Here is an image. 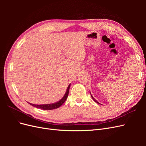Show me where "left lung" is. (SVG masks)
I'll use <instances>...</instances> for the list:
<instances>
[{
    "mask_svg": "<svg viewBox=\"0 0 146 146\" xmlns=\"http://www.w3.org/2000/svg\"><path fill=\"white\" fill-rule=\"evenodd\" d=\"M90 93H91V92H90ZM91 98H92V99H93V100H94V102H96L97 104H100V103H99V102H98V101H97V100H96V99H94V98H93V97H92V96L91 95Z\"/></svg>",
    "mask_w": 146,
    "mask_h": 146,
    "instance_id": "obj_1",
    "label": "left lung"
}]
</instances>
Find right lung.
Masks as SVG:
<instances>
[{
	"label": "right lung",
	"instance_id": "obj_1",
	"mask_svg": "<svg viewBox=\"0 0 146 146\" xmlns=\"http://www.w3.org/2000/svg\"><path fill=\"white\" fill-rule=\"evenodd\" d=\"M70 86V84H69V86L67 88V90H66V91L65 92V94L64 96L61 98L59 101L56 102L55 103H53V104H42V105H36V104H30L31 105L33 106V107H36L37 108H40L41 110H54L56 108H59L61 105H62L63 103L66 101V100L67 99L68 94H69V88Z\"/></svg>",
	"mask_w": 146,
	"mask_h": 146
}]
</instances>
